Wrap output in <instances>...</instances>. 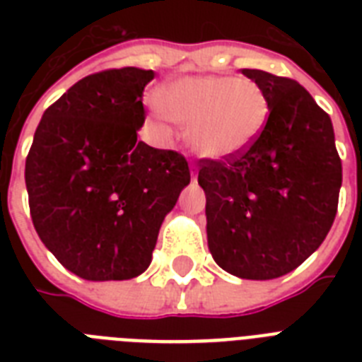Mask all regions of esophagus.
Wrapping results in <instances>:
<instances>
[{"mask_svg":"<svg viewBox=\"0 0 362 362\" xmlns=\"http://www.w3.org/2000/svg\"><path fill=\"white\" fill-rule=\"evenodd\" d=\"M192 178H193V180L197 178V173H195V170H192Z\"/></svg>","mask_w":362,"mask_h":362,"instance_id":"1","label":"esophagus"}]
</instances>
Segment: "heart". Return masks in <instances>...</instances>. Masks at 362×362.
Listing matches in <instances>:
<instances>
[{
    "label": "heart",
    "instance_id": "1",
    "mask_svg": "<svg viewBox=\"0 0 362 362\" xmlns=\"http://www.w3.org/2000/svg\"><path fill=\"white\" fill-rule=\"evenodd\" d=\"M150 107L159 120L189 129V146L206 159H229L246 152L269 120L263 88L237 76H189L173 82Z\"/></svg>",
    "mask_w": 362,
    "mask_h": 362
}]
</instances>
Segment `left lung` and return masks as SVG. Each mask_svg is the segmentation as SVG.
<instances>
[{
  "instance_id": "8db88e82",
  "label": "left lung",
  "mask_w": 362,
  "mask_h": 362,
  "mask_svg": "<svg viewBox=\"0 0 362 362\" xmlns=\"http://www.w3.org/2000/svg\"><path fill=\"white\" fill-rule=\"evenodd\" d=\"M269 99L259 139L229 159H201L212 257L244 280L295 270L325 240L338 209L342 161L331 116L297 81L242 69Z\"/></svg>"
}]
</instances>
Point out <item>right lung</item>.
<instances>
[{"label":"right lung","instance_id":"add662e5","mask_svg":"<svg viewBox=\"0 0 362 362\" xmlns=\"http://www.w3.org/2000/svg\"><path fill=\"white\" fill-rule=\"evenodd\" d=\"M152 78L136 67L84 76L45 110L25 158L37 235L84 280L142 274L192 178L182 153L136 141Z\"/></svg>","mask_w":362,"mask_h":362}]
</instances>
